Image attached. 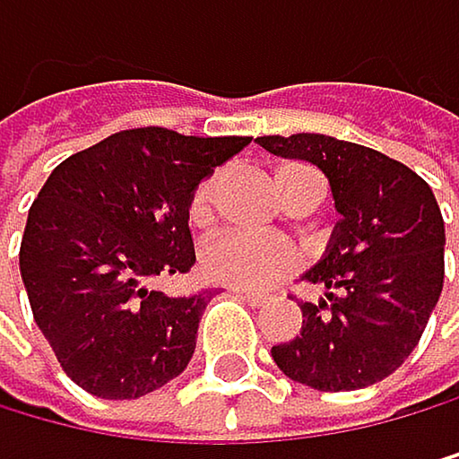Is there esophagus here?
I'll return each mask as SVG.
<instances>
[{"instance_id": "1", "label": "esophagus", "mask_w": 459, "mask_h": 459, "mask_svg": "<svg viewBox=\"0 0 459 459\" xmlns=\"http://www.w3.org/2000/svg\"><path fill=\"white\" fill-rule=\"evenodd\" d=\"M227 293L235 296V299H241V301H247V305H253V307H261V305L267 301V296L253 293V290H244V287H230Z\"/></svg>"}]
</instances>
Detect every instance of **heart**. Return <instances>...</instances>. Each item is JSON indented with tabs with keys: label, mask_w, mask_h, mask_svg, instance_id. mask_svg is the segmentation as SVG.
<instances>
[{
	"label": "heart",
	"mask_w": 459,
	"mask_h": 459,
	"mask_svg": "<svg viewBox=\"0 0 459 459\" xmlns=\"http://www.w3.org/2000/svg\"><path fill=\"white\" fill-rule=\"evenodd\" d=\"M313 172L305 166H284L275 175V192L279 198L293 189L296 180L310 178ZM215 195H218V175L204 178L189 195L186 218L189 227L206 230L215 221ZM201 267L212 281L230 284V287H270L287 273L299 267V253L284 241H264L253 238V235L241 232H227L218 235L201 253Z\"/></svg>",
	"instance_id": "1"
}]
</instances>
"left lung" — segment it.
Returning a JSON list of instances; mask_svg holds the SVG:
<instances>
[{
    "label": "left lung",
    "mask_w": 459,
    "mask_h": 459,
    "mask_svg": "<svg viewBox=\"0 0 459 459\" xmlns=\"http://www.w3.org/2000/svg\"><path fill=\"white\" fill-rule=\"evenodd\" d=\"M258 143L327 175L342 221L305 279L301 333L273 348L284 377L316 391H356L391 377L426 330L443 293L446 227L431 186L405 163L325 134H264Z\"/></svg>",
    "instance_id": "obj_1"
}]
</instances>
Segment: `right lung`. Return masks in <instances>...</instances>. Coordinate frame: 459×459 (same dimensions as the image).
Here are the masks:
<instances>
[{
	"mask_svg": "<svg viewBox=\"0 0 459 459\" xmlns=\"http://www.w3.org/2000/svg\"><path fill=\"white\" fill-rule=\"evenodd\" d=\"M249 137L158 126L71 154L30 204L19 270L59 368L100 400H137L184 374L210 290L169 299L158 275L195 264L189 195Z\"/></svg>",
	"mask_w": 459,
	"mask_h": 459,
	"instance_id": "right-lung-1",
	"label": "right lung"
}]
</instances>
